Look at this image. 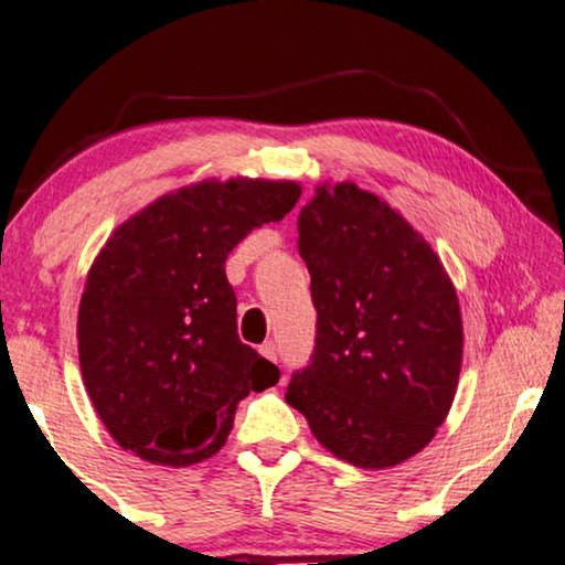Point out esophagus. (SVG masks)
<instances>
[{"instance_id": "esophagus-1", "label": "esophagus", "mask_w": 565, "mask_h": 565, "mask_svg": "<svg viewBox=\"0 0 565 565\" xmlns=\"http://www.w3.org/2000/svg\"><path fill=\"white\" fill-rule=\"evenodd\" d=\"M260 353L266 356L268 361H278V351H276V343L274 341H266L260 345Z\"/></svg>"}]
</instances>
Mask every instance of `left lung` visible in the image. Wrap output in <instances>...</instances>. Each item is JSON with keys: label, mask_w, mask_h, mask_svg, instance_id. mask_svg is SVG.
<instances>
[{"label": "left lung", "mask_w": 565, "mask_h": 565, "mask_svg": "<svg viewBox=\"0 0 565 565\" xmlns=\"http://www.w3.org/2000/svg\"><path fill=\"white\" fill-rule=\"evenodd\" d=\"M297 224L318 338L287 403L338 460L393 468L452 408L465 341L455 284L426 237L351 180L315 188Z\"/></svg>", "instance_id": "1"}]
</instances>
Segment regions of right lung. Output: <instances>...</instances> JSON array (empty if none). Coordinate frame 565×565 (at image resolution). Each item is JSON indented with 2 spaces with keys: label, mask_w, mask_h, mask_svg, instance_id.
<instances>
[{
  "label": "right lung",
  "mask_w": 565,
  "mask_h": 565,
  "mask_svg": "<svg viewBox=\"0 0 565 565\" xmlns=\"http://www.w3.org/2000/svg\"><path fill=\"white\" fill-rule=\"evenodd\" d=\"M299 195L295 180L209 178L113 230L87 270L77 349L116 445L170 468L209 460L227 441L237 403L276 385V366L239 341L224 260Z\"/></svg>",
  "instance_id": "add662e5"
}]
</instances>
